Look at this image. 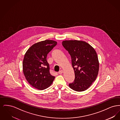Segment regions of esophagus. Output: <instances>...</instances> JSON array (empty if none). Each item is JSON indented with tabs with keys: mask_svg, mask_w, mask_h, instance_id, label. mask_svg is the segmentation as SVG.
Returning a JSON list of instances; mask_svg holds the SVG:
<instances>
[{
	"mask_svg": "<svg viewBox=\"0 0 120 120\" xmlns=\"http://www.w3.org/2000/svg\"><path fill=\"white\" fill-rule=\"evenodd\" d=\"M63 71L62 70H60V71L58 72V73L60 74H61L63 73Z\"/></svg>",
	"mask_w": 120,
	"mask_h": 120,
	"instance_id": "1",
	"label": "esophagus"
}]
</instances>
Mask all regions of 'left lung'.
Masks as SVG:
<instances>
[{"label": "left lung", "instance_id": "left-lung-1", "mask_svg": "<svg viewBox=\"0 0 120 120\" xmlns=\"http://www.w3.org/2000/svg\"><path fill=\"white\" fill-rule=\"evenodd\" d=\"M62 45L71 55L74 70V81L69 86L76 91H85L91 86L98 74L97 53L91 46L83 41L65 40Z\"/></svg>", "mask_w": 120, "mask_h": 120}]
</instances>
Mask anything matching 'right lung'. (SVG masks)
Returning a JSON list of instances; mask_svg holds the SVG:
<instances>
[{
  "mask_svg": "<svg viewBox=\"0 0 120 120\" xmlns=\"http://www.w3.org/2000/svg\"><path fill=\"white\" fill-rule=\"evenodd\" d=\"M57 44L53 40L41 41L31 46L25 53L22 63L23 73L29 83L34 88L45 90L54 80L55 76L50 73L46 58Z\"/></svg>",
  "mask_w": 120,
  "mask_h": 120,
  "instance_id": "1",
  "label": "right lung"
}]
</instances>
